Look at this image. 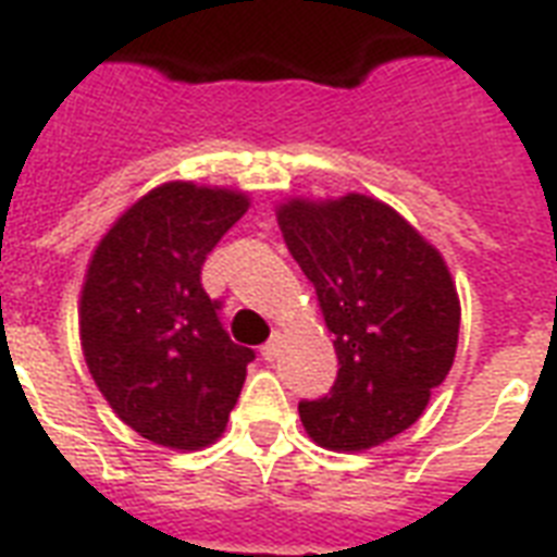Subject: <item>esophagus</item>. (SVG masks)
I'll use <instances>...</instances> for the list:
<instances>
[{"mask_svg": "<svg viewBox=\"0 0 557 557\" xmlns=\"http://www.w3.org/2000/svg\"><path fill=\"white\" fill-rule=\"evenodd\" d=\"M260 356L265 358V361H274V358L280 356V335H271V341H265V344H262Z\"/></svg>", "mask_w": 557, "mask_h": 557, "instance_id": "esophagus-1", "label": "esophagus"}]
</instances>
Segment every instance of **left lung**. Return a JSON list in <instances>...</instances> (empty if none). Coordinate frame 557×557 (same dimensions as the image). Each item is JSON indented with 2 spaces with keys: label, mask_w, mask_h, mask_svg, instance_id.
I'll use <instances>...</instances> for the list:
<instances>
[{
  "label": "left lung",
  "mask_w": 557,
  "mask_h": 557,
  "mask_svg": "<svg viewBox=\"0 0 557 557\" xmlns=\"http://www.w3.org/2000/svg\"><path fill=\"white\" fill-rule=\"evenodd\" d=\"M277 222L338 352V379L300 401V422L321 448H375L422 416L454 364L459 297L448 265L396 210L361 193L292 199Z\"/></svg>",
  "instance_id": "obj_1"
}]
</instances>
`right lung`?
I'll list each match as a JSON object with an SVG mask.
<instances>
[{"mask_svg":"<svg viewBox=\"0 0 557 557\" xmlns=\"http://www.w3.org/2000/svg\"><path fill=\"white\" fill-rule=\"evenodd\" d=\"M245 210V193L170 182L135 201L91 253L83 356L121 422L164 448L219 440L253 361L201 288L208 253Z\"/></svg>","mask_w":557,"mask_h":557,"instance_id":"1","label":"right lung"}]
</instances>
